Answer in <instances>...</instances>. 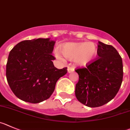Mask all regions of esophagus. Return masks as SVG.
<instances>
[{"mask_svg": "<svg viewBox=\"0 0 130 130\" xmlns=\"http://www.w3.org/2000/svg\"><path fill=\"white\" fill-rule=\"evenodd\" d=\"M67 71L69 73H71L72 72L74 71V67H68Z\"/></svg>", "mask_w": 130, "mask_h": 130, "instance_id": "obj_1", "label": "esophagus"}]
</instances>
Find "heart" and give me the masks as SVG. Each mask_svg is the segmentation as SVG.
I'll list each match as a JSON object with an SVG mask.
<instances>
[{"mask_svg":"<svg viewBox=\"0 0 130 130\" xmlns=\"http://www.w3.org/2000/svg\"><path fill=\"white\" fill-rule=\"evenodd\" d=\"M63 56L69 60H74L78 66L85 67L93 61L97 55V47L92 42L67 43L61 48ZM59 59H62L59 54H56Z\"/></svg>","mask_w":130,"mask_h":130,"instance_id":"obj_1","label":"heart"}]
</instances>
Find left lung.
<instances>
[{"label": "left lung", "instance_id": "left-lung-1", "mask_svg": "<svg viewBox=\"0 0 130 130\" xmlns=\"http://www.w3.org/2000/svg\"><path fill=\"white\" fill-rule=\"evenodd\" d=\"M98 58L87 68L75 70L79 75L75 94L77 100L88 107L103 106L114 98L123 77L121 56L114 47L98 42Z\"/></svg>", "mask_w": 130, "mask_h": 130}]
</instances>
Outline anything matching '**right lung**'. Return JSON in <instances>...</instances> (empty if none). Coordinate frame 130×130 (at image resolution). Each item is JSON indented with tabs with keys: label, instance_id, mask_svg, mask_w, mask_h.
Listing matches in <instances>:
<instances>
[{
	"label": "right lung",
	"instance_id": "1",
	"mask_svg": "<svg viewBox=\"0 0 130 130\" xmlns=\"http://www.w3.org/2000/svg\"><path fill=\"white\" fill-rule=\"evenodd\" d=\"M55 42L50 38L24 40L11 49L6 64V78L14 95L21 100L38 103L50 98L56 83L67 68L54 67L52 55Z\"/></svg>",
	"mask_w": 130,
	"mask_h": 130
}]
</instances>
